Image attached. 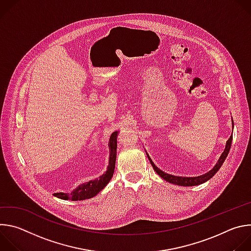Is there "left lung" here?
I'll list each match as a JSON object with an SVG mask.
<instances>
[{"label": "left lung", "instance_id": "left-lung-1", "mask_svg": "<svg viewBox=\"0 0 251 251\" xmlns=\"http://www.w3.org/2000/svg\"><path fill=\"white\" fill-rule=\"evenodd\" d=\"M232 128H233V121H232ZM231 141H232V134L231 136L229 137V139L227 140L226 142V149L224 151V153L222 154V156L220 157L218 163L216 164V166H214L210 171H208L207 173L201 175V176H174V175H170V174H167L165 172H163L162 170H160L154 163L153 161L151 160L150 156L147 154V157L151 163V165L153 166L154 170L156 171V173L161 176L163 177L165 181L171 183V184H175V185H177V186H183V187H193V186H198V185H201V184H203L205 183L206 181H208L209 178H211L214 175L217 174V172L221 169V167L223 166L224 162L226 161L227 155H228V152L230 150V147H231Z\"/></svg>", "mask_w": 251, "mask_h": 251}]
</instances>
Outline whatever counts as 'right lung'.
I'll use <instances>...</instances> for the list:
<instances>
[{"label": "right lung", "mask_w": 251, "mask_h": 251, "mask_svg": "<svg viewBox=\"0 0 251 251\" xmlns=\"http://www.w3.org/2000/svg\"><path fill=\"white\" fill-rule=\"evenodd\" d=\"M117 135L118 132L115 131L110 136L109 140V149H110V157H109V164L107 167L106 172L100 176L95 180L86 182L82 185H79L75 190H74L70 194L66 193H56L54 194L55 197L61 200H69V201H83L87 199H91L99 194L107 184H108L113 176L114 169H115V162H116V151H117Z\"/></svg>", "instance_id": "add662e5"}]
</instances>
